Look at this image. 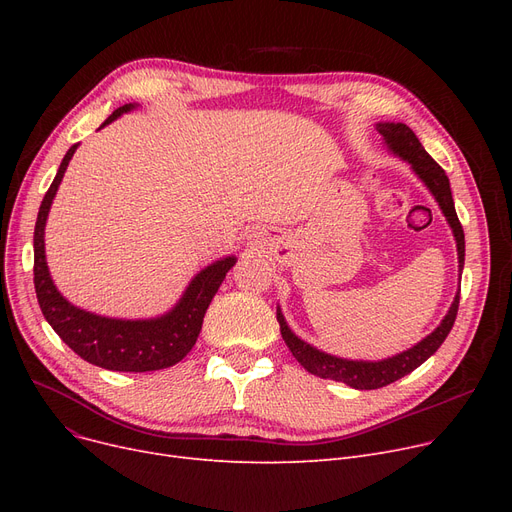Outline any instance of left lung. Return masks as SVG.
I'll list each match as a JSON object with an SVG mask.
<instances>
[{
    "instance_id": "1",
    "label": "left lung",
    "mask_w": 512,
    "mask_h": 512,
    "mask_svg": "<svg viewBox=\"0 0 512 512\" xmlns=\"http://www.w3.org/2000/svg\"><path fill=\"white\" fill-rule=\"evenodd\" d=\"M378 130H380L382 137L386 139V143L390 145V149L394 153H398L405 161H409V164L415 170V174L425 182V186L436 197L442 213L446 215V220H448V224L454 232L456 251H459V267L463 270V263H465V232H463V226L459 222V215H456V209H454L450 182H448L446 172L436 164L432 155H429L423 149V145L415 137V132L407 124L386 122V124H378ZM459 299H461V290L456 292L454 303H452L448 315L442 319V324L427 338H423L419 344H415L413 348H409V351H405V353H400V355L390 357V359H384V361H375V363L373 361L338 359V357H332V355L317 351V348H313L311 344L303 342L299 336H294L290 332L280 309H278V324H280L282 338H284L286 346L290 348L292 357L297 359L309 373L317 375V378H324V380L342 382V384L357 388V390H378V388H384V386H388V384H392L400 378H405L407 373L417 369L421 363H425L429 357H432L438 351L442 342L446 340V336L450 334L452 326H454L456 311H459Z\"/></svg>"
}]
</instances>
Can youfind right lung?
Here are the masks:
<instances>
[{
  "label": "right lung",
  "mask_w": 512,
  "mask_h": 512,
  "mask_svg": "<svg viewBox=\"0 0 512 512\" xmlns=\"http://www.w3.org/2000/svg\"><path fill=\"white\" fill-rule=\"evenodd\" d=\"M130 103L118 107L107 118L105 124L114 122L120 114L130 110ZM78 145H72L64 155L60 170L41 201L37 224H35V292L39 307L49 321V326L72 348V351L97 367L110 371H157L182 361L197 342L203 326L205 311L211 299L224 282L230 267L236 263L234 257H226L207 265L203 272L188 284L180 303L166 315L157 319H110L70 305L58 288L53 286L47 261H45V222L53 197L68 168Z\"/></svg>",
  "instance_id": "right-lung-1"
}]
</instances>
